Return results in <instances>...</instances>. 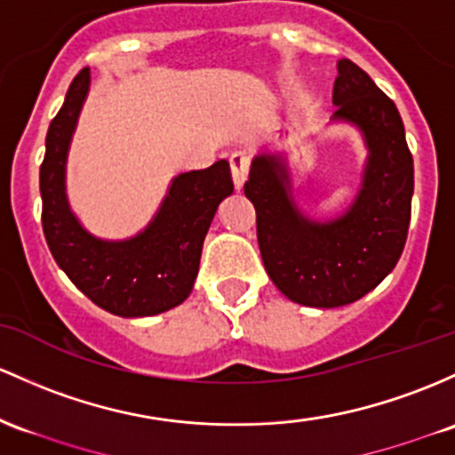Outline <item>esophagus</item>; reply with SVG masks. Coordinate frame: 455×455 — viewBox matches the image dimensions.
Instances as JSON below:
<instances>
[{"instance_id":"1","label":"esophagus","mask_w":455,"mask_h":455,"mask_svg":"<svg viewBox=\"0 0 455 455\" xmlns=\"http://www.w3.org/2000/svg\"><path fill=\"white\" fill-rule=\"evenodd\" d=\"M228 162H231V174H233V183H235L237 189L243 188V183H246L248 179V168H251V157H248L243 151H235L231 153V157H228Z\"/></svg>"}]
</instances>
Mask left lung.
<instances>
[{"instance_id": "8db88e82", "label": "left lung", "mask_w": 455, "mask_h": 455, "mask_svg": "<svg viewBox=\"0 0 455 455\" xmlns=\"http://www.w3.org/2000/svg\"><path fill=\"white\" fill-rule=\"evenodd\" d=\"M331 124L356 129L365 144L361 186L334 216H313L296 201L289 159L263 148L243 186L257 209L263 266L278 291L302 307L361 300L402 257L414 192L412 155L395 103L349 60L337 62Z\"/></svg>"}]
</instances>
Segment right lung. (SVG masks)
<instances>
[{
    "label": "right lung",
    "instance_id": "add662e5",
    "mask_svg": "<svg viewBox=\"0 0 455 455\" xmlns=\"http://www.w3.org/2000/svg\"><path fill=\"white\" fill-rule=\"evenodd\" d=\"M88 92L90 71L84 68L49 124L41 166L44 239L60 269L103 311L118 317L159 315L192 293L204 235L218 204L233 194L231 168L220 159L204 171L177 174L136 235L97 237L73 212L67 192L68 151Z\"/></svg>",
    "mask_w": 455,
    "mask_h": 455
}]
</instances>
